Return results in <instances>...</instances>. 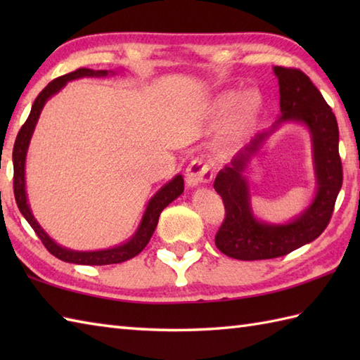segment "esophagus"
I'll list each match as a JSON object with an SVG mask.
<instances>
[{
  "label": "esophagus",
  "instance_id": "esophagus-1",
  "mask_svg": "<svg viewBox=\"0 0 360 360\" xmlns=\"http://www.w3.org/2000/svg\"><path fill=\"white\" fill-rule=\"evenodd\" d=\"M212 176L213 173L210 165L202 162L201 159H195L186 170V182L188 187H198L201 184H205V182H209L212 179Z\"/></svg>",
  "mask_w": 360,
  "mask_h": 360
}]
</instances>
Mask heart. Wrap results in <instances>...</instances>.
I'll list each match as a JSON object with an SVG mask.
<instances>
[{
	"instance_id": "heart-1",
	"label": "heart",
	"mask_w": 360,
	"mask_h": 360,
	"mask_svg": "<svg viewBox=\"0 0 360 360\" xmlns=\"http://www.w3.org/2000/svg\"><path fill=\"white\" fill-rule=\"evenodd\" d=\"M263 96L257 89H248L236 97L232 93H224L217 97L212 103L213 112L231 110L223 129V139L227 142L241 139L258 120L263 111Z\"/></svg>"
}]
</instances>
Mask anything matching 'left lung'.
<instances>
[{"label":"left lung","instance_id":"left-lung-1","mask_svg":"<svg viewBox=\"0 0 360 360\" xmlns=\"http://www.w3.org/2000/svg\"><path fill=\"white\" fill-rule=\"evenodd\" d=\"M280 86V117L221 168L213 187L223 198L226 218L215 236L217 248L236 259L277 258L314 241L330 223L342 187L339 127L330 105L300 70L274 66ZM295 121L307 126L313 143L316 195L300 216L288 224L274 225L258 220L250 207L247 170L265 141L278 126Z\"/></svg>","mask_w":360,"mask_h":360}]
</instances>
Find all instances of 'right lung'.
<instances>
[{
    "label": "right lung",
    "mask_w": 360,
    "mask_h": 360,
    "mask_svg": "<svg viewBox=\"0 0 360 360\" xmlns=\"http://www.w3.org/2000/svg\"><path fill=\"white\" fill-rule=\"evenodd\" d=\"M114 71H94L88 70V68H80V70L65 74L62 77L52 80L48 86H46L32 105V110L25 125L21 127L20 133L17 136V141L13 145V195L15 201H17L18 209L21 215L26 218L30 227L34 229L38 238L41 240L44 248L48 249L53 257L66 263H74V264H88V266H103V264H116L127 262V259L136 257L141 254L143 248L147 246L153 232L158 226V221L160 217V212H162L168 204L174 201L176 198L181 196L184 192V179H182L181 174H176L172 181H168L164 187H160L158 192L153 195L151 200L147 204V209L143 212V217L139 223V227L134 232V235L128 241L119 244V246H114L111 249H103V250H89V252H82V250H72L60 246L56 241H53L51 236L43 231V227L38 224L35 219L32 210H30V205L27 202V193H26V155L30 139H32L34 129L40 117L43 106L46 102L49 101L52 96H56L60 89L65 88L68 82L77 80L82 77H106V75H114Z\"/></svg>",
    "instance_id": "right-lung-1"
}]
</instances>
